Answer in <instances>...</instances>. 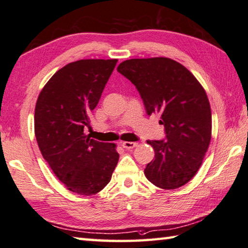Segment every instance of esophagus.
Masks as SVG:
<instances>
[{"mask_svg": "<svg viewBox=\"0 0 248 248\" xmlns=\"http://www.w3.org/2000/svg\"><path fill=\"white\" fill-rule=\"evenodd\" d=\"M137 146V142H133V141H123L122 142V147L125 149H133L134 147Z\"/></svg>", "mask_w": 248, "mask_h": 248, "instance_id": "esophagus-1", "label": "esophagus"}]
</instances>
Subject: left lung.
Wrapping results in <instances>:
<instances>
[{
  "instance_id": "obj_1",
  "label": "left lung",
  "mask_w": 248,
  "mask_h": 248,
  "mask_svg": "<svg viewBox=\"0 0 248 248\" xmlns=\"http://www.w3.org/2000/svg\"><path fill=\"white\" fill-rule=\"evenodd\" d=\"M117 72L136 87L148 115L159 114L166 138L147 140L155 159L145 175L163 189H175L193 179L211 140V110L202 86L183 65L168 58L132 59Z\"/></svg>"
}]
</instances>
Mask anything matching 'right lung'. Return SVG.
I'll return each instance as SVG.
<instances>
[{
	"instance_id": "right-lung-1",
	"label": "right lung",
	"mask_w": 248,
	"mask_h": 248,
	"mask_svg": "<svg viewBox=\"0 0 248 248\" xmlns=\"http://www.w3.org/2000/svg\"><path fill=\"white\" fill-rule=\"evenodd\" d=\"M117 60H79L59 69L43 87L34 108V135L42 157L68 190L99 193L119 161L115 144L85 135L89 115Z\"/></svg>"
}]
</instances>
